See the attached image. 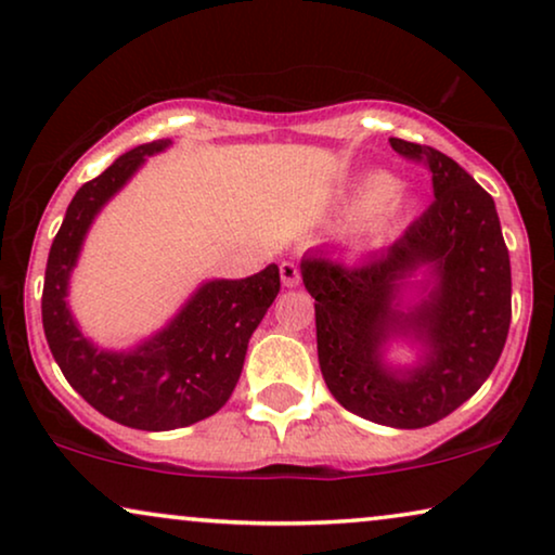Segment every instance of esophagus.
Instances as JSON below:
<instances>
[{"label":"esophagus","mask_w":555,"mask_h":555,"mask_svg":"<svg viewBox=\"0 0 555 555\" xmlns=\"http://www.w3.org/2000/svg\"><path fill=\"white\" fill-rule=\"evenodd\" d=\"M280 280H283L285 287L300 285V270L295 262H283L280 264Z\"/></svg>","instance_id":"34e87169"}]
</instances>
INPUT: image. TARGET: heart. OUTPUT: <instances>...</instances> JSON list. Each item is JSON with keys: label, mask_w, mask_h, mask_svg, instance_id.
Listing matches in <instances>:
<instances>
[{"label": "heart", "mask_w": 555, "mask_h": 555, "mask_svg": "<svg viewBox=\"0 0 555 555\" xmlns=\"http://www.w3.org/2000/svg\"><path fill=\"white\" fill-rule=\"evenodd\" d=\"M409 207V196L397 189V179L386 171L361 173L338 196V215L348 222H359L356 230L371 245H376L406 215Z\"/></svg>", "instance_id": "b5f03b06"}]
</instances>
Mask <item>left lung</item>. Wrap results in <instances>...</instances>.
<instances>
[{"label":"left lung","mask_w":555,"mask_h":555,"mask_svg":"<svg viewBox=\"0 0 555 555\" xmlns=\"http://www.w3.org/2000/svg\"><path fill=\"white\" fill-rule=\"evenodd\" d=\"M389 143L429 166L435 204L353 268L310 249L300 275L338 404L384 427L422 429L465 404L495 369L511 328V257L495 202L457 162ZM393 347H406L410 361L397 362Z\"/></svg>","instance_id":"obj_1"}]
</instances>
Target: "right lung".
<instances>
[{
    "instance_id": "right-lung-1",
    "label": "right lung",
    "mask_w": 555,
    "mask_h": 555,
    "mask_svg": "<svg viewBox=\"0 0 555 555\" xmlns=\"http://www.w3.org/2000/svg\"><path fill=\"white\" fill-rule=\"evenodd\" d=\"M171 143L162 139L126 151L75 192L50 247L42 291L44 338L67 384L103 416L143 431L189 427L227 404L249 338L280 293L272 262L249 278L204 280L162 328L128 348H103L82 333L67 295L90 227L146 158Z\"/></svg>"
}]
</instances>
